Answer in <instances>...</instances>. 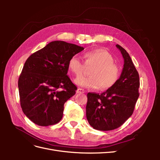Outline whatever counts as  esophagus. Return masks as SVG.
<instances>
[{"label":"esophagus","instance_id":"34e87169","mask_svg":"<svg viewBox=\"0 0 160 160\" xmlns=\"http://www.w3.org/2000/svg\"><path fill=\"white\" fill-rule=\"evenodd\" d=\"M85 90L83 89L82 88H79L77 90V93H79V94H81V93H85Z\"/></svg>","mask_w":160,"mask_h":160}]
</instances>
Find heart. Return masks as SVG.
<instances>
[{"mask_svg": "<svg viewBox=\"0 0 160 160\" xmlns=\"http://www.w3.org/2000/svg\"><path fill=\"white\" fill-rule=\"evenodd\" d=\"M83 62L76 56L71 57L68 62V68L75 75L82 74L85 67L91 66L90 76L79 77L75 83L83 88L106 90L113 87L121 75L120 67L114 62V58L104 49H95L86 51L82 55Z\"/></svg>", "mask_w": 160, "mask_h": 160, "instance_id": "b5f03b06", "label": "heart"}]
</instances>
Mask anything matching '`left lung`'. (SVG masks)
Masks as SVG:
<instances>
[{
  "instance_id": "8db88e82",
  "label": "left lung",
  "mask_w": 160,
  "mask_h": 160,
  "mask_svg": "<svg viewBox=\"0 0 160 160\" xmlns=\"http://www.w3.org/2000/svg\"><path fill=\"white\" fill-rule=\"evenodd\" d=\"M124 59L123 69L118 81L101 94L88 93L86 115L94 129L110 131L119 128L133 113L139 98V77L128 52L116 45Z\"/></svg>"
}]
</instances>
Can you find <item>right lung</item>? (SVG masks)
I'll return each mask as SVG.
<instances>
[{
    "label": "right lung",
    "mask_w": 160,
    "mask_h": 160,
    "mask_svg": "<svg viewBox=\"0 0 160 160\" xmlns=\"http://www.w3.org/2000/svg\"><path fill=\"white\" fill-rule=\"evenodd\" d=\"M83 49V47L55 41L27 59L18 86L22 110L34 123L49 126L61 120L65 103L77 89L67 75L68 62Z\"/></svg>",
    "instance_id": "obj_1"
}]
</instances>
